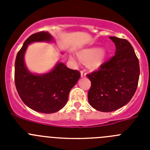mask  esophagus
Listing matches in <instances>:
<instances>
[{
  "mask_svg": "<svg viewBox=\"0 0 150 150\" xmlns=\"http://www.w3.org/2000/svg\"><path fill=\"white\" fill-rule=\"evenodd\" d=\"M80 74H81V77H85V76H86V73L85 72V71H81Z\"/></svg>",
  "mask_w": 150,
  "mask_h": 150,
  "instance_id": "esophagus-1",
  "label": "esophagus"
}]
</instances>
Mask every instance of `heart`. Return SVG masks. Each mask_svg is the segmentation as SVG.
Wrapping results in <instances>:
<instances>
[{"instance_id":"1","label":"heart","mask_w":150,"mask_h":150,"mask_svg":"<svg viewBox=\"0 0 150 150\" xmlns=\"http://www.w3.org/2000/svg\"><path fill=\"white\" fill-rule=\"evenodd\" d=\"M79 58L83 62H87L90 68L97 69L105 62L107 52L96 47L84 49L79 52Z\"/></svg>"}]
</instances>
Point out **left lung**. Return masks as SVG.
<instances>
[{"label": "left lung", "mask_w": 150, "mask_h": 150, "mask_svg": "<svg viewBox=\"0 0 150 150\" xmlns=\"http://www.w3.org/2000/svg\"><path fill=\"white\" fill-rule=\"evenodd\" d=\"M110 39L116 45L115 55L87 75L91 84L88 102L101 112H112L126 105L134 95L140 76L139 61L131 43L116 37Z\"/></svg>", "instance_id": "left-lung-1"}]
</instances>
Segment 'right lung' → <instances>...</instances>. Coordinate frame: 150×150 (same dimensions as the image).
Segmentation results:
<instances>
[{"instance_id":"add662e5","label":"right lung","mask_w":150,"mask_h":150,"mask_svg":"<svg viewBox=\"0 0 150 150\" xmlns=\"http://www.w3.org/2000/svg\"><path fill=\"white\" fill-rule=\"evenodd\" d=\"M53 38L47 31L30 35L18 52L15 62V84L24 104L31 110L43 113H53L62 109L68 100L71 88L80 77V73L59 62L51 71L43 74L30 72L24 56L28 46L35 42H52Z\"/></svg>"}]
</instances>
